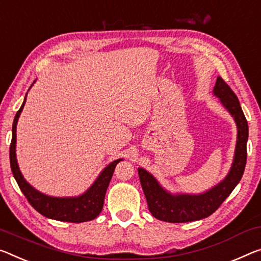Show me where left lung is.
I'll return each mask as SVG.
<instances>
[{"mask_svg":"<svg viewBox=\"0 0 261 261\" xmlns=\"http://www.w3.org/2000/svg\"><path fill=\"white\" fill-rule=\"evenodd\" d=\"M222 106L229 111L237 125V142L230 171L221 182L201 194L175 193L165 189L146 169L138 168L140 185L145 194L148 210L159 221L185 223L198 221L214 214L241 181L246 165V143L249 125L238 97L221 76L217 77L213 90Z\"/></svg>","mask_w":261,"mask_h":261,"instance_id":"8db88e82","label":"left lung"}]
</instances>
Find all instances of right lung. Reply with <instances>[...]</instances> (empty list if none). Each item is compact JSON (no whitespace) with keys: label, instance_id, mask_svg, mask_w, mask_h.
Instances as JSON below:
<instances>
[{"label":"right lung","instance_id":"1","mask_svg":"<svg viewBox=\"0 0 261 261\" xmlns=\"http://www.w3.org/2000/svg\"><path fill=\"white\" fill-rule=\"evenodd\" d=\"M35 84V82H34ZM31 88V87H30ZM28 95V93H27ZM27 95L24 98L23 105L20 107L17 114L15 116L14 124H12V138L10 144V166L15 180L17 181L22 193L25 195L34 208L43 216L51 218V220L60 222H71L81 223L92 221L96 218L102 212L103 203H105V196L107 188L113 177L116 165L123 159L114 160L108 166L103 168L100 175L96 177L93 185L79 196H49L46 194L40 193L39 190L32 187V186L24 179V176L18 167L17 158H16V127L20 116V113L24 108L27 101Z\"/></svg>","mask_w":261,"mask_h":261}]
</instances>
